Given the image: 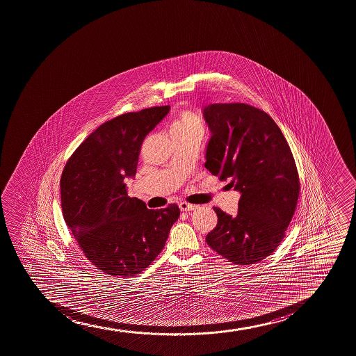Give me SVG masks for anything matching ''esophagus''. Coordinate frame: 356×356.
<instances>
[{
    "label": "esophagus",
    "mask_w": 356,
    "mask_h": 356,
    "mask_svg": "<svg viewBox=\"0 0 356 356\" xmlns=\"http://www.w3.org/2000/svg\"><path fill=\"white\" fill-rule=\"evenodd\" d=\"M180 209L181 211H184V212H189V211H193V209H195V204H188V202H180Z\"/></svg>",
    "instance_id": "obj_1"
}]
</instances>
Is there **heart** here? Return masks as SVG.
<instances>
[{"label": "heart", "instance_id": "heart-1", "mask_svg": "<svg viewBox=\"0 0 356 356\" xmlns=\"http://www.w3.org/2000/svg\"><path fill=\"white\" fill-rule=\"evenodd\" d=\"M202 130L200 118L192 111H182L172 124V135Z\"/></svg>", "mask_w": 356, "mask_h": 356}]
</instances>
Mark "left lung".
Listing matches in <instances>:
<instances>
[{"label": "left lung", "mask_w": 356, "mask_h": 356, "mask_svg": "<svg viewBox=\"0 0 356 356\" xmlns=\"http://www.w3.org/2000/svg\"><path fill=\"white\" fill-rule=\"evenodd\" d=\"M211 130L204 167L240 192L238 214L214 208L209 248L238 265L271 256L285 236L300 196V176L291 149L266 112L244 104L204 108Z\"/></svg>", "instance_id": "left-lung-1"}]
</instances>
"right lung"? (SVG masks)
Listing matches in <instances>:
<instances>
[{
	"label": "right lung",
	"instance_id": "add662e5",
	"mask_svg": "<svg viewBox=\"0 0 356 356\" xmlns=\"http://www.w3.org/2000/svg\"><path fill=\"white\" fill-rule=\"evenodd\" d=\"M154 106L102 124L68 159L61 175L65 222L85 257L108 276H135L163 250L180 216L175 204L148 209L130 197L144 138L169 112Z\"/></svg>",
	"mask_w": 356,
	"mask_h": 356
}]
</instances>
